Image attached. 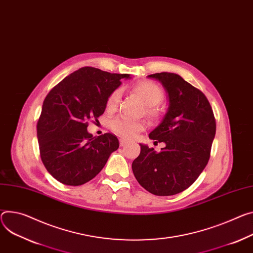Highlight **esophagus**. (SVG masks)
Segmentation results:
<instances>
[{
	"instance_id": "34e87169",
	"label": "esophagus",
	"mask_w": 253,
	"mask_h": 253,
	"mask_svg": "<svg viewBox=\"0 0 253 253\" xmlns=\"http://www.w3.org/2000/svg\"><path fill=\"white\" fill-rule=\"evenodd\" d=\"M119 142H120V146H125L128 143V141L126 139H123V138H120Z\"/></svg>"
}]
</instances>
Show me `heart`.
<instances>
[{"label": "heart", "mask_w": 253, "mask_h": 253, "mask_svg": "<svg viewBox=\"0 0 253 253\" xmlns=\"http://www.w3.org/2000/svg\"><path fill=\"white\" fill-rule=\"evenodd\" d=\"M133 91L138 96L143 103L147 106L146 114L151 119H156L158 117V111L156 105H158L164 99V90L157 84L150 81H143L137 83L133 86ZM121 97L120 89H115L108 96L106 101V108L109 112L116 111ZM109 128L124 138H132L137 133L142 131L145 128L144 121L130 120L125 117H117L112 119L109 122Z\"/></svg>", "instance_id": "obj_1"}]
</instances>
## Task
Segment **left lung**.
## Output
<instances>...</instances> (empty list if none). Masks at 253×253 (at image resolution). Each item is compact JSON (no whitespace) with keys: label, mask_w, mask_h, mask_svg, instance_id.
Masks as SVG:
<instances>
[{"label":"left lung","mask_w":253,"mask_h":253,"mask_svg":"<svg viewBox=\"0 0 253 253\" xmlns=\"http://www.w3.org/2000/svg\"><path fill=\"white\" fill-rule=\"evenodd\" d=\"M169 93L167 114L149 138L166 147L156 153L140 144V154L132 163L140 185L155 196H172L192 186L210 158L216 133L212 107L203 91L170 73L149 75Z\"/></svg>","instance_id":"8db88e82"}]
</instances>
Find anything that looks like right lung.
I'll return each mask as SVG.
<instances>
[{
  "mask_svg": "<svg viewBox=\"0 0 253 253\" xmlns=\"http://www.w3.org/2000/svg\"><path fill=\"white\" fill-rule=\"evenodd\" d=\"M127 74H111L84 66L63 79L45 97L37 122L42 163L47 171L67 186H81L94 178L117 150L116 135L94 137L88 122L104 114L108 96Z\"/></svg>",
  "mask_w": 253,
  "mask_h": 253,
  "instance_id": "right-lung-1",
  "label": "right lung"
}]
</instances>
